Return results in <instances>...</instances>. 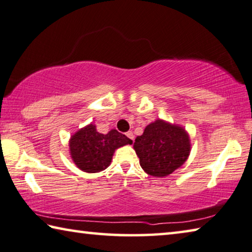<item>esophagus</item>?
<instances>
[{
  "label": "esophagus",
  "mask_w": 252,
  "mask_h": 252,
  "mask_svg": "<svg viewBox=\"0 0 252 252\" xmlns=\"http://www.w3.org/2000/svg\"><path fill=\"white\" fill-rule=\"evenodd\" d=\"M126 136L130 139V141H133V139H134V134H133V131H127V133H126Z\"/></svg>",
  "instance_id": "1"
}]
</instances>
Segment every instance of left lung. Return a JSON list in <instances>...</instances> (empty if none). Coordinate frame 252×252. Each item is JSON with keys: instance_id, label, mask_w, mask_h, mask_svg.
Returning <instances> with one entry per match:
<instances>
[{"instance_id": "left-lung-1", "label": "left lung", "mask_w": 252, "mask_h": 252, "mask_svg": "<svg viewBox=\"0 0 252 252\" xmlns=\"http://www.w3.org/2000/svg\"><path fill=\"white\" fill-rule=\"evenodd\" d=\"M134 148L143 170L152 176L163 177L183 165L191 145L182 127L158 119L136 137Z\"/></svg>"}]
</instances>
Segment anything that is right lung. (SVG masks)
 Masks as SVG:
<instances>
[{
    "instance_id": "add662e5",
    "label": "right lung",
    "mask_w": 252,
    "mask_h": 252,
    "mask_svg": "<svg viewBox=\"0 0 252 252\" xmlns=\"http://www.w3.org/2000/svg\"><path fill=\"white\" fill-rule=\"evenodd\" d=\"M131 143L133 141L116 129L101 134L90 124L72 136L69 147L72 160L81 171L97 173L109 166L116 148Z\"/></svg>"
}]
</instances>
